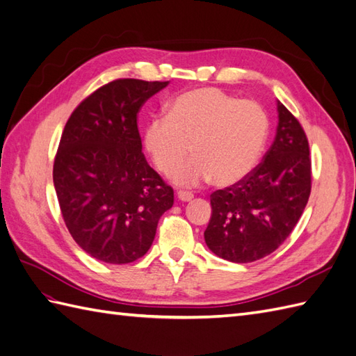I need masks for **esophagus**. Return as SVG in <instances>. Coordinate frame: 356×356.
Segmentation results:
<instances>
[{
	"label": "esophagus",
	"mask_w": 356,
	"mask_h": 356,
	"mask_svg": "<svg viewBox=\"0 0 356 356\" xmlns=\"http://www.w3.org/2000/svg\"><path fill=\"white\" fill-rule=\"evenodd\" d=\"M177 197H178V201H181V202H188V201H192V199H193V195L188 193V192H178Z\"/></svg>",
	"instance_id": "34e87169"
}]
</instances>
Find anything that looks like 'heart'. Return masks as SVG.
Here are the masks:
<instances>
[{"label": "heart", "instance_id": "b5f03b06", "mask_svg": "<svg viewBox=\"0 0 356 356\" xmlns=\"http://www.w3.org/2000/svg\"><path fill=\"white\" fill-rule=\"evenodd\" d=\"M268 136V116L254 101H241L216 88L178 95L168 118L145 129V148L160 172L170 175L192 153L197 159L173 175L181 186L210 179L218 187L245 181L261 159Z\"/></svg>", "mask_w": 356, "mask_h": 356}]
</instances>
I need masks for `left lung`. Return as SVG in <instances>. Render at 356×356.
<instances>
[{
	"mask_svg": "<svg viewBox=\"0 0 356 356\" xmlns=\"http://www.w3.org/2000/svg\"><path fill=\"white\" fill-rule=\"evenodd\" d=\"M270 149L237 186L211 195L204 232L208 249L231 263H252L278 249L305 210L311 193L307 136L280 101Z\"/></svg>",
	"mask_w": 356,
	"mask_h": 356,
	"instance_id": "1",
	"label": "left lung"
}]
</instances>
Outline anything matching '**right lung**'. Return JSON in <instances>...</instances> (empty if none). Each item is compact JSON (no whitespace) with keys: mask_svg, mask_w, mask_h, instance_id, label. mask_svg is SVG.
<instances>
[{"mask_svg":"<svg viewBox=\"0 0 356 356\" xmlns=\"http://www.w3.org/2000/svg\"><path fill=\"white\" fill-rule=\"evenodd\" d=\"M169 81L134 78L102 86L66 122L54 188L66 227L84 252L127 264L148 252L173 190L142 152L137 113Z\"/></svg>","mask_w":356,"mask_h":356,"instance_id":"add662e5","label":"right lung"}]
</instances>
